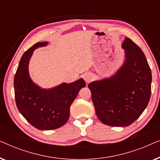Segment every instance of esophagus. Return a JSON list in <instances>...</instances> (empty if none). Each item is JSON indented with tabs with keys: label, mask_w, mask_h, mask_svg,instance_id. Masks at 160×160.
Wrapping results in <instances>:
<instances>
[{
	"label": "esophagus",
	"mask_w": 160,
	"mask_h": 160,
	"mask_svg": "<svg viewBox=\"0 0 160 160\" xmlns=\"http://www.w3.org/2000/svg\"><path fill=\"white\" fill-rule=\"evenodd\" d=\"M83 78H84V81L87 83H89V82H90V81H92V76L91 74L89 73H84V75H83Z\"/></svg>",
	"instance_id": "34e87169"
}]
</instances>
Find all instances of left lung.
Wrapping results in <instances>:
<instances>
[{"label":"left lung","mask_w":160,"mask_h":160,"mask_svg":"<svg viewBox=\"0 0 160 160\" xmlns=\"http://www.w3.org/2000/svg\"><path fill=\"white\" fill-rule=\"evenodd\" d=\"M124 61L109 78L88 84L95 112L108 126L128 127L142 114L151 97L152 71L141 48L124 39Z\"/></svg>","instance_id":"obj_1"}]
</instances>
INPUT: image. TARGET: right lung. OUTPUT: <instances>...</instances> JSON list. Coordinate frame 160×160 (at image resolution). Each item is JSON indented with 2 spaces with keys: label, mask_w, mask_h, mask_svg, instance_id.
<instances>
[{
  "label": "right lung",
  "mask_w": 160,
  "mask_h": 160,
  "mask_svg": "<svg viewBox=\"0 0 160 160\" xmlns=\"http://www.w3.org/2000/svg\"><path fill=\"white\" fill-rule=\"evenodd\" d=\"M47 44V41L38 42L24 53L14 80L19 111L30 124L43 130L58 129L66 123L71 105L80 89L86 86L83 78L50 89L41 88L32 82L28 71L30 60L35 49Z\"/></svg>",
  "instance_id": "right-lung-1"
}]
</instances>
